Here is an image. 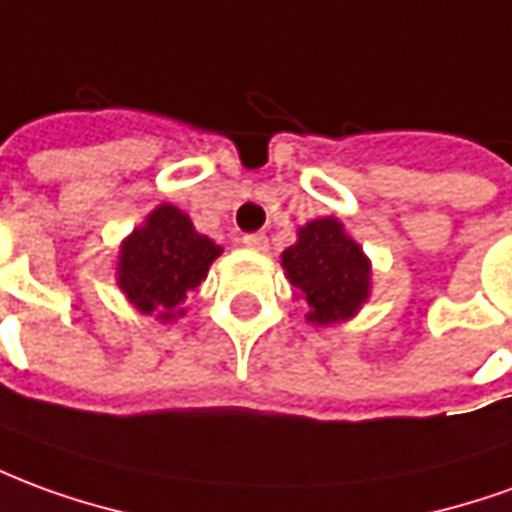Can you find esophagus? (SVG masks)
Returning <instances> with one entry per match:
<instances>
[{"label": "esophagus", "mask_w": 512, "mask_h": 512, "mask_svg": "<svg viewBox=\"0 0 512 512\" xmlns=\"http://www.w3.org/2000/svg\"><path fill=\"white\" fill-rule=\"evenodd\" d=\"M244 246L246 249H252V252H266L268 238L263 232H252V235H244Z\"/></svg>", "instance_id": "1"}]
</instances>
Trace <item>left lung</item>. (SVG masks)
Listing matches in <instances>:
<instances>
[{"label":"left lung","mask_w":512,"mask_h":512,"mask_svg":"<svg viewBox=\"0 0 512 512\" xmlns=\"http://www.w3.org/2000/svg\"><path fill=\"white\" fill-rule=\"evenodd\" d=\"M282 268L307 302L305 318L318 327L352 318L371 296V260L332 216L299 227Z\"/></svg>","instance_id":"1"}]
</instances>
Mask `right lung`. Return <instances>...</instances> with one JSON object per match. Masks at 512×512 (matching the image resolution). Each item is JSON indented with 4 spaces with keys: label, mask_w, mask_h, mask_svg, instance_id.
<instances>
[{
    "label": "right lung",
    "mask_w": 512,
    "mask_h": 512,
    "mask_svg": "<svg viewBox=\"0 0 512 512\" xmlns=\"http://www.w3.org/2000/svg\"><path fill=\"white\" fill-rule=\"evenodd\" d=\"M219 255L221 246L196 232L180 207L163 202L124 238L116 282L135 310L174 321L185 316L188 293L199 288Z\"/></svg>",
    "instance_id": "1"
}]
</instances>
